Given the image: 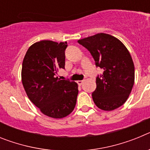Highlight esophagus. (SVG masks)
<instances>
[{
  "label": "esophagus",
  "instance_id": "34e87169",
  "mask_svg": "<svg viewBox=\"0 0 150 150\" xmlns=\"http://www.w3.org/2000/svg\"><path fill=\"white\" fill-rule=\"evenodd\" d=\"M77 83H78V85H79V86H81V85L83 83V80H78Z\"/></svg>",
  "mask_w": 150,
  "mask_h": 150
}]
</instances>
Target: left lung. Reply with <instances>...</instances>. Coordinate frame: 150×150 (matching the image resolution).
Here are the masks:
<instances>
[{
	"instance_id": "8db88e82",
	"label": "left lung",
	"mask_w": 150,
	"mask_h": 150,
	"mask_svg": "<svg viewBox=\"0 0 150 150\" xmlns=\"http://www.w3.org/2000/svg\"><path fill=\"white\" fill-rule=\"evenodd\" d=\"M104 70L96 78L92 92L94 103L100 110L111 111L126 101L134 83V65L128 49L110 34L99 33L78 40Z\"/></svg>"
}]
</instances>
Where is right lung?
<instances>
[{
    "instance_id": "right-lung-1",
    "label": "right lung",
    "mask_w": 150,
    "mask_h": 150,
    "mask_svg": "<svg viewBox=\"0 0 150 150\" xmlns=\"http://www.w3.org/2000/svg\"><path fill=\"white\" fill-rule=\"evenodd\" d=\"M67 42L41 40L24 57L22 82L28 98L42 113L54 119L71 114L76 106L78 85L57 76L64 69Z\"/></svg>"
}]
</instances>
